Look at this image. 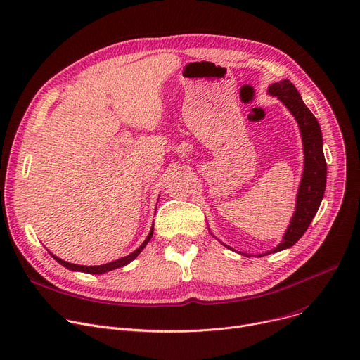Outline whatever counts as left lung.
I'll use <instances>...</instances> for the list:
<instances>
[{
  "label": "left lung",
  "mask_w": 360,
  "mask_h": 360,
  "mask_svg": "<svg viewBox=\"0 0 360 360\" xmlns=\"http://www.w3.org/2000/svg\"><path fill=\"white\" fill-rule=\"evenodd\" d=\"M268 92L269 95L281 99L298 122L304 146V173L297 195L295 213L291 219V225L284 235V240L278 246L274 248L272 251L261 254L259 257L287 250V248L292 246L304 235V232L309 229L313 217L320 207L326 190L327 176L320 125L316 117L311 114V110L302 102L295 86L288 79H285L272 84L268 88Z\"/></svg>",
  "instance_id": "1"
}]
</instances>
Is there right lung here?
I'll use <instances>...</instances> for the list:
<instances>
[{"label": "right lung", "instance_id": "1", "mask_svg": "<svg viewBox=\"0 0 360 360\" xmlns=\"http://www.w3.org/2000/svg\"><path fill=\"white\" fill-rule=\"evenodd\" d=\"M153 229L150 231V233H148V236H147V239L143 242V245L138 248V250H135L132 254H129V255H127V257H124V258H121V259H117V261H112V262H109V264H105V265H98V266H85V265H76V264H70V262H66V261H63V259H60V258H58V257H54V255H51L54 259H56L59 264H62L63 266H66V268H69V269H72V271H82V272H88V274H103V272H108V271H112V269H117V268H121V266H124V265H127L128 262H131L132 259H135L136 257H138V254H140L144 248H146V245L150 242V239H151V236H153Z\"/></svg>", "mask_w": 360, "mask_h": 360}]
</instances>
